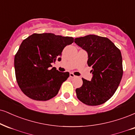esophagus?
Instances as JSON below:
<instances>
[{
  "label": "esophagus",
  "instance_id": "esophagus-1",
  "mask_svg": "<svg viewBox=\"0 0 135 135\" xmlns=\"http://www.w3.org/2000/svg\"><path fill=\"white\" fill-rule=\"evenodd\" d=\"M69 76H70V78H76V76L74 75V74H73V73H71L70 74H69Z\"/></svg>",
  "mask_w": 135,
  "mask_h": 135
}]
</instances>
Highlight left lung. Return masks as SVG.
<instances>
[{"label":"left lung","instance_id":"1","mask_svg":"<svg viewBox=\"0 0 135 135\" xmlns=\"http://www.w3.org/2000/svg\"><path fill=\"white\" fill-rule=\"evenodd\" d=\"M74 42L88 53V64L93 77L82 78L83 85L76 89L79 100L97 106L110 99L118 88L123 76L120 51L106 37L90 34L74 39Z\"/></svg>","mask_w":135,"mask_h":135}]
</instances>
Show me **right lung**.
<instances>
[{
	"label": "right lung",
	"mask_w": 135,
	"mask_h": 135,
	"mask_svg": "<svg viewBox=\"0 0 135 135\" xmlns=\"http://www.w3.org/2000/svg\"><path fill=\"white\" fill-rule=\"evenodd\" d=\"M72 37L52 33L33 34L21 43L14 58L17 82L23 93L37 101H47L57 95L61 84L69 76L52 68L51 63L61 60Z\"/></svg>",
	"instance_id": "add662e5"
}]
</instances>
